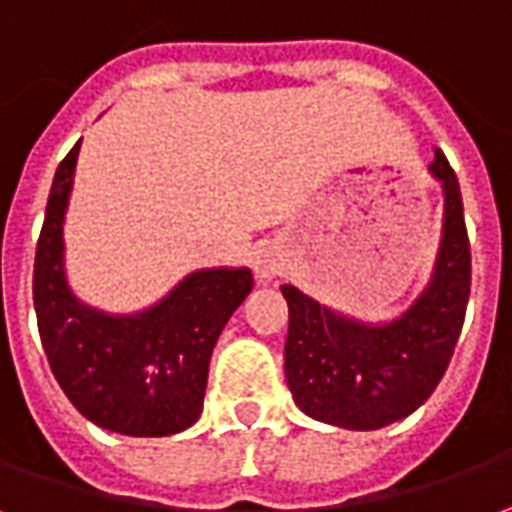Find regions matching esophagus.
Masks as SVG:
<instances>
[{"label": "esophagus", "instance_id": "esophagus-1", "mask_svg": "<svg viewBox=\"0 0 512 512\" xmlns=\"http://www.w3.org/2000/svg\"><path fill=\"white\" fill-rule=\"evenodd\" d=\"M253 267H256V275H259L261 281H272V278H278L283 272V253L281 248H275V245H267V248H261L256 253V261H253Z\"/></svg>", "mask_w": 512, "mask_h": 512}]
</instances>
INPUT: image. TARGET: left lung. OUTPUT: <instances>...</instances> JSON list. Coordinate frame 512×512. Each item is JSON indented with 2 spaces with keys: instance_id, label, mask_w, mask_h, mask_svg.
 <instances>
[{
  "instance_id": "1",
  "label": "left lung",
  "mask_w": 512,
  "mask_h": 512,
  "mask_svg": "<svg viewBox=\"0 0 512 512\" xmlns=\"http://www.w3.org/2000/svg\"><path fill=\"white\" fill-rule=\"evenodd\" d=\"M428 174L445 196L442 234L431 275L406 308L368 322L292 283L281 286L289 302L286 382L294 404L319 423L346 431L398 423L425 404L447 371L469 302L472 256L461 188L439 149Z\"/></svg>"
}]
</instances>
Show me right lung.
I'll return each instance as SVG.
<instances>
[{"label":"right lung","instance_id":"1","mask_svg":"<svg viewBox=\"0 0 512 512\" xmlns=\"http://www.w3.org/2000/svg\"><path fill=\"white\" fill-rule=\"evenodd\" d=\"M67 152L48 193L35 253V313L48 365L89 423L125 436H171L199 420L210 357L253 289L248 267L188 272L158 302L100 311L73 292L65 270V215L78 163Z\"/></svg>","mask_w":512,"mask_h":512}]
</instances>
